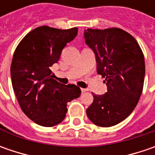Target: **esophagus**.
<instances>
[{"label": "esophagus", "mask_w": 155, "mask_h": 155, "mask_svg": "<svg viewBox=\"0 0 155 155\" xmlns=\"http://www.w3.org/2000/svg\"><path fill=\"white\" fill-rule=\"evenodd\" d=\"M88 90L87 89H84V88H81V91L82 92H85V91H87Z\"/></svg>", "instance_id": "obj_1"}]
</instances>
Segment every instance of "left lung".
I'll return each instance as SVG.
<instances>
[{
	"label": "left lung",
	"mask_w": 155,
	"mask_h": 155,
	"mask_svg": "<svg viewBox=\"0 0 155 155\" xmlns=\"http://www.w3.org/2000/svg\"><path fill=\"white\" fill-rule=\"evenodd\" d=\"M86 44L92 49L97 73L105 78L108 91L93 94L87 116L100 127H111L126 119L137 105L143 90L145 60L134 37L121 28L84 31Z\"/></svg>",
	"instance_id": "1"
}]
</instances>
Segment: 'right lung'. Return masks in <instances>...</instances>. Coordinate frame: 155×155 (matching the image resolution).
<instances>
[{"label":"right lung","mask_w":155,"mask_h":155,"mask_svg":"<svg viewBox=\"0 0 155 155\" xmlns=\"http://www.w3.org/2000/svg\"><path fill=\"white\" fill-rule=\"evenodd\" d=\"M77 34V27L63 30L42 26L27 33L15 49L10 68L13 89L22 111L40 126L60 123L67 103L80 96L79 87L59 84L51 78L50 70Z\"/></svg>","instance_id":"obj_1"}]
</instances>
